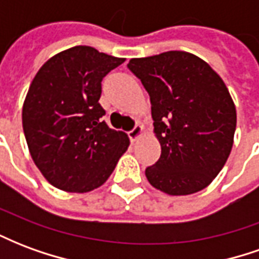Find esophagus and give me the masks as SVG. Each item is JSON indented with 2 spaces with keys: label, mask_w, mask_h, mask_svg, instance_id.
Listing matches in <instances>:
<instances>
[{
  "label": "esophagus",
  "mask_w": 259,
  "mask_h": 259,
  "mask_svg": "<svg viewBox=\"0 0 259 259\" xmlns=\"http://www.w3.org/2000/svg\"><path fill=\"white\" fill-rule=\"evenodd\" d=\"M143 132H144V127H143L141 124H136L135 127L130 130L127 135H129L130 140L136 141V140H137V139H139V137H140L141 135H143Z\"/></svg>",
  "instance_id": "1"
}]
</instances>
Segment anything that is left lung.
Segmentation results:
<instances>
[{
  "mask_svg": "<svg viewBox=\"0 0 259 259\" xmlns=\"http://www.w3.org/2000/svg\"><path fill=\"white\" fill-rule=\"evenodd\" d=\"M151 101L161 157L146 169L148 182L170 195L205 189L233 147L236 108L213 69L185 51L130 59Z\"/></svg>",
  "mask_w": 259,
  "mask_h": 259,
  "instance_id": "1",
  "label": "left lung"
}]
</instances>
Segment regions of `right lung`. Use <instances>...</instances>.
Here are the masks:
<instances>
[{
	"instance_id": "1",
	"label": "right lung",
	"mask_w": 259,
	"mask_h": 259,
	"mask_svg": "<svg viewBox=\"0 0 259 259\" xmlns=\"http://www.w3.org/2000/svg\"><path fill=\"white\" fill-rule=\"evenodd\" d=\"M123 58L87 46L65 50L42 65L26 96L22 123L42 176L59 190L87 193L104 185L130 141L111 129L98 102L101 81Z\"/></svg>"
}]
</instances>
